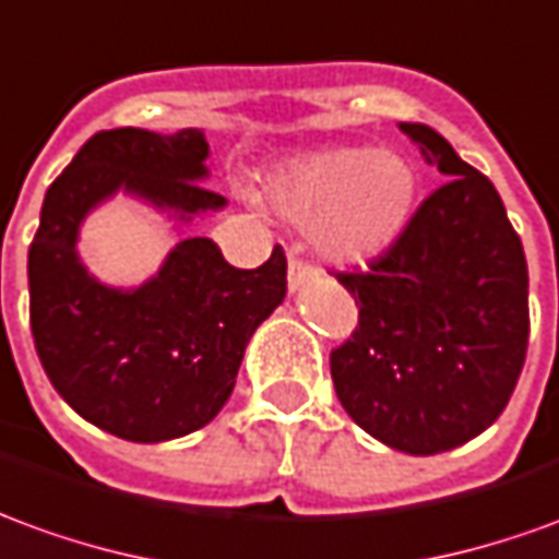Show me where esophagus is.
Masks as SVG:
<instances>
[{"instance_id": "34e87169", "label": "esophagus", "mask_w": 559, "mask_h": 559, "mask_svg": "<svg viewBox=\"0 0 559 559\" xmlns=\"http://www.w3.org/2000/svg\"><path fill=\"white\" fill-rule=\"evenodd\" d=\"M314 278H318V269L302 263V260L296 257V251H290V266H287V281H290V290L296 293L299 287H306L308 281H314Z\"/></svg>"}]
</instances>
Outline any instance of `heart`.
I'll list each match as a JSON object with an SVG mask.
<instances>
[{
    "label": "heart",
    "instance_id": "heart-1",
    "mask_svg": "<svg viewBox=\"0 0 559 559\" xmlns=\"http://www.w3.org/2000/svg\"><path fill=\"white\" fill-rule=\"evenodd\" d=\"M266 193L290 221H308L320 257L360 266L402 236L415 209L417 171L393 147L342 144L281 163Z\"/></svg>",
    "mask_w": 559,
    "mask_h": 559
}]
</instances>
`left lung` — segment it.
<instances>
[{"label":"left lung","instance_id":"left-lung-1","mask_svg":"<svg viewBox=\"0 0 559 559\" xmlns=\"http://www.w3.org/2000/svg\"><path fill=\"white\" fill-rule=\"evenodd\" d=\"M444 181L369 272H342L360 326L330 357L335 396L393 451L481 436L509 405L530 338L524 245L497 187L427 123H400Z\"/></svg>","mask_w":559,"mask_h":559}]
</instances>
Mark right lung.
<instances>
[{"mask_svg":"<svg viewBox=\"0 0 559 559\" xmlns=\"http://www.w3.org/2000/svg\"><path fill=\"white\" fill-rule=\"evenodd\" d=\"M202 130L96 132L48 187L29 245V323L50 384L93 427L127 442H169L212 424L236 388L245 347L284 302L287 257L236 269L205 236L181 239L139 287L103 284L78 236L117 193L178 226L221 212Z\"/></svg>","mask_w":559,"mask_h":559,"instance_id":"add662e5","label":"right lung"}]
</instances>
